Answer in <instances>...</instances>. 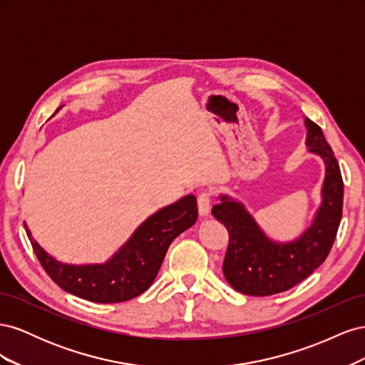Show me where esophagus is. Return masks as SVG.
Wrapping results in <instances>:
<instances>
[{
  "label": "esophagus",
  "instance_id": "1",
  "mask_svg": "<svg viewBox=\"0 0 365 365\" xmlns=\"http://www.w3.org/2000/svg\"><path fill=\"white\" fill-rule=\"evenodd\" d=\"M212 200L213 193L212 192H202L197 196V212L201 216H207L210 213V208H212Z\"/></svg>",
  "mask_w": 365,
  "mask_h": 365
}]
</instances>
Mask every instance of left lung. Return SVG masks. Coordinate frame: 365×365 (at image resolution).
<instances>
[{"mask_svg":"<svg viewBox=\"0 0 365 365\" xmlns=\"http://www.w3.org/2000/svg\"><path fill=\"white\" fill-rule=\"evenodd\" d=\"M309 150L326 163L323 204L314 224L291 244H275L262 233L239 202L222 196L213 216L228 231V247L222 264L227 282L245 295L267 297L284 292L309 277L329 256L342 215L344 182L332 148L322 128L306 118Z\"/></svg>","mask_w":365,"mask_h":365,"instance_id":"8db88e82","label":"left lung"}]
</instances>
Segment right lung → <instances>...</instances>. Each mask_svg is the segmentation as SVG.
I'll list each match as a JSON object with an SVG mask.
<instances>
[{
	"mask_svg": "<svg viewBox=\"0 0 365 365\" xmlns=\"http://www.w3.org/2000/svg\"><path fill=\"white\" fill-rule=\"evenodd\" d=\"M196 217V197L189 195L152 215L111 260L85 267L54 260L36 244L30 231H26L43 271L59 288L88 302L121 303L149 288L172 240L190 228Z\"/></svg>",
	"mask_w": 365,
	"mask_h": 365,
	"instance_id": "right-lung-1",
	"label": "right lung"
}]
</instances>
